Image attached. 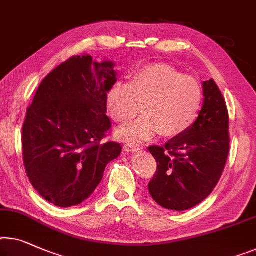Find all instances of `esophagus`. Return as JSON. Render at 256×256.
I'll use <instances>...</instances> for the list:
<instances>
[{
    "label": "esophagus",
    "mask_w": 256,
    "mask_h": 256,
    "mask_svg": "<svg viewBox=\"0 0 256 256\" xmlns=\"http://www.w3.org/2000/svg\"><path fill=\"white\" fill-rule=\"evenodd\" d=\"M124 148H125V150L128 152H136L138 150H140V148L138 146H136L134 144H125Z\"/></svg>",
    "instance_id": "obj_1"
}]
</instances>
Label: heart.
<instances>
[{
	"label": "heart",
	"mask_w": 256,
	"mask_h": 256,
	"mask_svg": "<svg viewBox=\"0 0 256 256\" xmlns=\"http://www.w3.org/2000/svg\"><path fill=\"white\" fill-rule=\"evenodd\" d=\"M106 106L112 120L126 124L140 110L144 115L117 136L140 142L160 133L177 138L188 131L200 115L204 90L194 78L164 64H152L133 72L130 84L116 82L106 92Z\"/></svg>",
	"instance_id": "b5f03b06"
}]
</instances>
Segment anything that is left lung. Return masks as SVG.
<instances>
[{
	"label": "left lung",
	"mask_w": 256,
	"mask_h": 256,
	"mask_svg": "<svg viewBox=\"0 0 256 256\" xmlns=\"http://www.w3.org/2000/svg\"><path fill=\"white\" fill-rule=\"evenodd\" d=\"M204 106L188 132L150 146L158 169L148 184L152 199L170 210H186L216 188L226 166L230 134L226 100L212 79L202 82Z\"/></svg>",
	"instance_id": "left-lung-1"
}]
</instances>
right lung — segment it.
Here are the masks:
<instances>
[{
	"label": "right lung",
	"instance_id": "add662e5",
	"mask_svg": "<svg viewBox=\"0 0 256 256\" xmlns=\"http://www.w3.org/2000/svg\"><path fill=\"white\" fill-rule=\"evenodd\" d=\"M115 63L72 56L40 84L22 125V158L30 184L57 207L85 201L106 164L122 152L104 142L112 120L106 92L117 82Z\"/></svg>",
	"mask_w": 256,
	"mask_h": 256
}]
</instances>
